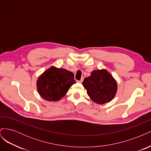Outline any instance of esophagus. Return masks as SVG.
I'll return each instance as SVG.
<instances>
[{
  "label": "esophagus",
  "mask_w": 151,
  "mask_h": 151,
  "mask_svg": "<svg viewBox=\"0 0 151 151\" xmlns=\"http://www.w3.org/2000/svg\"><path fill=\"white\" fill-rule=\"evenodd\" d=\"M83 80H84V78H83H83H81V79L80 80V81H79L78 82H79V83H83Z\"/></svg>",
  "instance_id": "34e87169"
}]
</instances>
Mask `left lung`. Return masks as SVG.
I'll list each match as a JSON object with an SVG mask.
<instances>
[{
  "label": "left lung",
  "mask_w": 151,
  "mask_h": 151,
  "mask_svg": "<svg viewBox=\"0 0 151 151\" xmlns=\"http://www.w3.org/2000/svg\"><path fill=\"white\" fill-rule=\"evenodd\" d=\"M83 85L90 99L99 104L110 102L118 89L116 80L104 68L91 72V76L84 79Z\"/></svg>",
  "instance_id": "obj_1"
}]
</instances>
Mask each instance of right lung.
Listing matches in <instances>:
<instances>
[{
  "mask_svg": "<svg viewBox=\"0 0 151 151\" xmlns=\"http://www.w3.org/2000/svg\"><path fill=\"white\" fill-rule=\"evenodd\" d=\"M74 75L65 68L52 66L41 74L36 81V89L40 96L48 101H57L75 84Z\"/></svg>",
  "mask_w": 151,
  "mask_h": 151,
  "instance_id": "obj_1",
  "label": "right lung"
}]
</instances>
